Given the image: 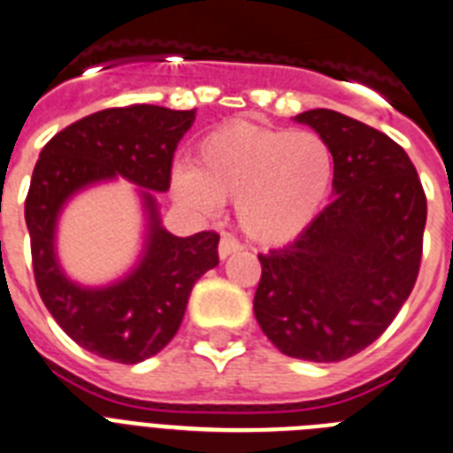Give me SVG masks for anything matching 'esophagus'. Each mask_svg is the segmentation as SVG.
Returning <instances> with one entry per match:
<instances>
[{
	"mask_svg": "<svg viewBox=\"0 0 453 453\" xmlns=\"http://www.w3.org/2000/svg\"><path fill=\"white\" fill-rule=\"evenodd\" d=\"M239 250H242V244H239V242L233 237V234H223V237H220V244H219L220 260H226L227 256H233V253H239Z\"/></svg>",
	"mask_w": 453,
	"mask_h": 453,
	"instance_id": "34e87169",
	"label": "esophagus"
}]
</instances>
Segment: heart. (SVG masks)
<instances>
[{
    "mask_svg": "<svg viewBox=\"0 0 453 453\" xmlns=\"http://www.w3.org/2000/svg\"><path fill=\"white\" fill-rule=\"evenodd\" d=\"M334 180V154L311 131L233 121L197 144L196 165L173 173L177 196L211 214L237 200L239 226L262 244H283L309 226Z\"/></svg>",
    "mask_w": 453,
    "mask_h": 453,
    "instance_id": "1",
    "label": "heart"
}]
</instances>
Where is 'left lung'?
<instances>
[{
  "instance_id": "obj_1",
  "label": "left lung",
  "mask_w": 453,
  "mask_h": 453,
  "mask_svg": "<svg viewBox=\"0 0 453 453\" xmlns=\"http://www.w3.org/2000/svg\"><path fill=\"white\" fill-rule=\"evenodd\" d=\"M334 154V200L292 244L257 256L253 311L288 357L341 362L396 318L419 273L426 196L410 156L382 131L334 110H309Z\"/></svg>"
}]
</instances>
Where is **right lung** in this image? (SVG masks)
I'll return each mask as SVG.
<instances>
[{
	"label": "right lung",
	"mask_w": 453,
	"mask_h": 453,
	"mask_svg": "<svg viewBox=\"0 0 453 453\" xmlns=\"http://www.w3.org/2000/svg\"><path fill=\"white\" fill-rule=\"evenodd\" d=\"M196 110L108 108L59 131L41 151L25 200L36 288L45 309L80 348L119 364L161 352L184 320L196 280L219 265L211 230L174 237L161 226L155 193L170 188L173 156ZM117 173L143 188L148 234L139 265L115 284L85 288L56 260V220L75 192Z\"/></svg>",
	"instance_id": "add662e5"
}]
</instances>
